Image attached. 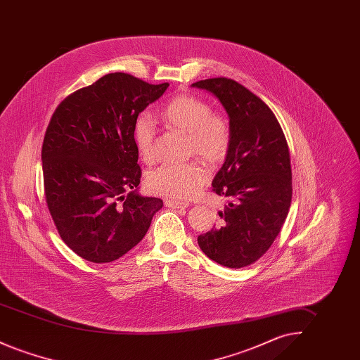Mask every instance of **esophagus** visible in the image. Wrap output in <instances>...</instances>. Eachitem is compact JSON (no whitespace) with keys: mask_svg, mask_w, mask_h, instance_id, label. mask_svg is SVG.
Returning a JSON list of instances; mask_svg holds the SVG:
<instances>
[{"mask_svg":"<svg viewBox=\"0 0 360 360\" xmlns=\"http://www.w3.org/2000/svg\"><path fill=\"white\" fill-rule=\"evenodd\" d=\"M165 205L172 207V209H184L188 206V204L181 202V201H174V200H165Z\"/></svg>","mask_w":360,"mask_h":360,"instance_id":"34e87169","label":"esophagus"}]
</instances>
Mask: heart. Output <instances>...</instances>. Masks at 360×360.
<instances>
[{"label": "heart", "mask_w": 360, "mask_h": 360, "mask_svg": "<svg viewBox=\"0 0 360 360\" xmlns=\"http://www.w3.org/2000/svg\"><path fill=\"white\" fill-rule=\"evenodd\" d=\"M212 105L193 94L172 97L162 110V119L175 131L188 135L186 155L197 156L216 166L223 163L229 153L232 131L229 120L212 112ZM134 140L141 159L151 163L155 159L156 128L153 120L143 115L134 125ZM209 172L197 162L160 166L147 175V186L159 195L172 200H188L207 182Z\"/></svg>", "instance_id": "b5f03b06"}]
</instances>
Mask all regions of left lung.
Listing matches in <instances>:
<instances>
[{
	"label": "left lung",
	"mask_w": 360,
	"mask_h": 360,
	"mask_svg": "<svg viewBox=\"0 0 360 360\" xmlns=\"http://www.w3.org/2000/svg\"><path fill=\"white\" fill-rule=\"evenodd\" d=\"M191 86L220 100L232 131L229 153L212 184L226 200L221 223L200 235L198 245L216 263L241 269L269 251L288 217L292 194L288 141L273 110L236 81L220 77Z\"/></svg>",
	"instance_id": "obj_1"
}]
</instances>
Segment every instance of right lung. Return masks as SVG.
Returning <instances> with one entry per match:
<instances>
[{
    "mask_svg": "<svg viewBox=\"0 0 360 360\" xmlns=\"http://www.w3.org/2000/svg\"><path fill=\"white\" fill-rule=\"evenodd\" d=\"M167 87L110 72L71 93L52 115L41 147L46 202L62 240L87 262L125 255L163 206L137 194L134 125Z\"/></svg>",
    "mask_w": 360,
    "mask_h": 360,
    "instance_id": "add662e5",
    "label": "right lung"
}]
</instances>
